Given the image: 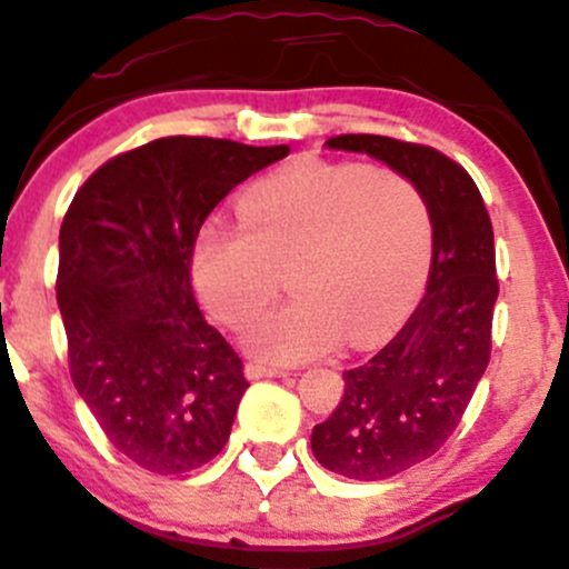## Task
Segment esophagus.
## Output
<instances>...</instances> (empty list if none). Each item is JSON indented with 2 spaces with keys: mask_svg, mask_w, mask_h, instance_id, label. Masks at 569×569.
Masks as SVG:
<instances>
[{
  "mask_svg": "<svg viewBox=\"0 0 569 569\" xmlns=\"http://www.w3.org/2000/svg\"><path fill=\"white\" fill-rule=\"evenodd\" d=\"M244 373H248V379H278V376H289V370L269 368V365H259V362H248L244 365Z\"/></svg>",
  "mask_w": 569,
  "mask_h": 569,
  "instance_id": "obj_1",
  "label": "esophagus"
}]
</instances>
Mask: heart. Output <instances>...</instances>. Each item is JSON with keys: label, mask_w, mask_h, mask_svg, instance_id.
I'll use <instances>...</instances> for the list:
<instances>
[{"label": "heart", "mask_w": 569, "mask_h": 569, "mask_svg": "<svg viewBox=\"0 0 569 569\" xmlns=\"http://www.w3.org/2000/svg\"><path fill=\"white\" fill-rule=\"evenodd\" d=\"M239 220L199 231L193 283L220 325L242 330L289 274L295 300L244 335L261 360H313L343 335L368 346L420 291L430 264L420 188L365 163L297 160L239 196Z\"/></svg>", "instance_id": "1"}]
</instances>
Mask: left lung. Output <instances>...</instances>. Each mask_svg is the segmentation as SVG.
<instances>
[{
	"label": "left lung",
	"instance_id": "8db88e82",
	"mask_svg": "<svg viewBox=\"0 0 569 569\" xmlns=\"http://www.w3.org/2000/svg\"><path fill=\"white\" fill-rule=\"evenodd\" d=\"M327 147L365 152L411 179L433 226L426 297L379 355L343 370V400L310 436L325 469L376 482L433 456L486 373L499 297L493 226L475 179L439 149L370 133L335 136Z\"/></svg>",
	"mask_w": 569,
	"mask_h": 569
}]
</instances>
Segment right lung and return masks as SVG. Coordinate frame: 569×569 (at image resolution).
<instances>
[{
  "instance_id": "obj_1",
  "label": "right lung",
  "mask_w": 569,
  "mask_h": 569,
  "mask_svg": "<svg viewBox=\"0 0 569 569\" xmlns=\"http://www.w3.org/2000/svg\"><path fill=\"white\" fill-rule=\"evenodd\" d=\"M286 154V143L169 136L100 166L64 214L57 302L70 376L141 469L182 475L229 441L248 379L199 310L190 261L207 214Z\"/></svg>"
}]
</instances>
